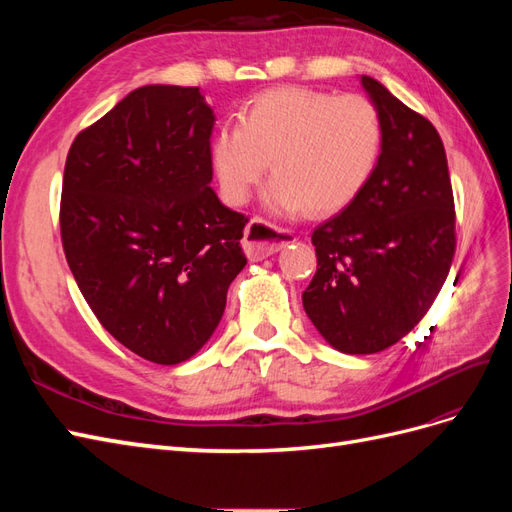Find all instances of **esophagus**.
I'll use <instances>...</instances> for the list:
<instances>
[{"mask_svg": "<svg viewBox=\"0 0 512 512\" xmlns=\"http://www.w3.org/2000/svg\"><path fill=\"white\" fill-rule=\"evenodd\" d=\"M290 241H294L290 232L275 228L260 218H254L245 226L243 250L250 256V260H262L284 250Z\"/></svg>", "mask_w": 512, "mask_h": 512, "instance_id": "obj_1", "label": "esophagus"}]
</instances>
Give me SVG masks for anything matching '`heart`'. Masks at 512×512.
I'll return each instance as SVG.
<instances>
[{"label":"heart","instance_id":"heart-1","mask_svg":"<svg viewBox=\"0 0 512 512\" xmlns=\"http://www.w3.org/2000/svg\"><path fill=\"white\" fill-rule=\"evenodd\" d=\"M382 121L367 98L307 87L256 96L239 126H222L211 141V166L228 205H243L265 177V207L275 215H331L354 203L374 177Z\"/></svg>","mask_w":512,"mask_h":512}]
</instances>
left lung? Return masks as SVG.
<instances>
[{
    "label": "left lung",
    "mask_w": 512,
    "mask_h": 512,
    "mask_svg": "<svg viewBox=\"0 0 512 512\" xmlns=\"http://www.w3.org/2000/svg\"><path fill=\"white\" fill-rule=\"evenodd\" d=\"M382 151L374 177L320 224L318 269L303 292L309 320L346 354H376L423 320L455 256V203L442 138L423 115L371 76Z\"/></svg>",
    "instance_id": "obj_1"
}]
</instances>
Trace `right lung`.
I'll return each mask as SVG.
<instances>
[{
    "label": "right lung",
    "instance_id": "add662e5",
    "mask_svg": "<svg viewBox=\"0 0 512 512\" xmlns=\"http://www.w3.org/2000/svg\"><path fill=\"white\" fill-rule=\"evenodd\" d=\"M213 108L198 87L145 85L74 138L61 241L91 312L160 365L188 361L247 265L245 215L213 192Z\"/></svg>",
    "mask_w": 512,
    "mask_h": 512
}]
</instances>
